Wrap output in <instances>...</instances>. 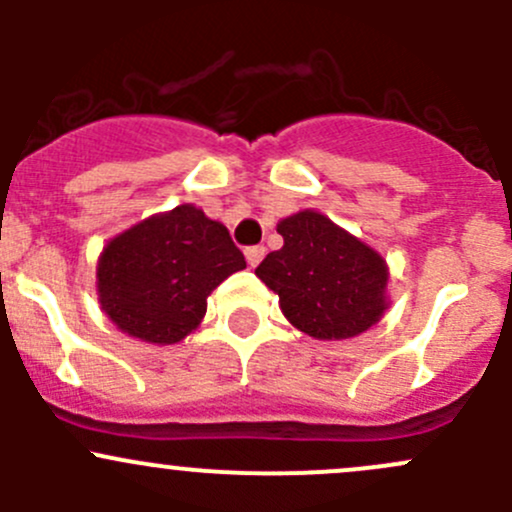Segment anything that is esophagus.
<instances>
[{
  "instance_id": "1",
  "label": "esophagus",
  "mask_w": 512,
  "mask_h": 512,
  "mask_svg": "<svg viewBox=\"0 0 512 512\" xmlns=\"http://www.w3.org/2000/svg\"><path fill=\"white\" fill-rule=\"evenodd\" d=\"M245 257H247V265L250 267H257L262 262V257H265V247L255 245V247H247L245 250Z\"/></svg>"
}]
</instances>
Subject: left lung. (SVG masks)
I'll return each mask as SVG.
<instances>
[{
	"instance_id": "left-lung-1",
	"label": "left lung",
	"mask_w": 512,
	"mask_h": 512,
	"mask_svg": "<svg viewBox=\"0 0 512 512\" xmlns=\"http://www.w3.org/2000/svg\"><path fill=\"white\" fill-rule=\"evenodd\" d=\"M277 232L285 245L255 275L280 294L292 327L314 339H352L379 322L389 307L379 252L314 210L289 215Z\"/></svg>"
}]
</instances>
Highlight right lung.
<instances>
[{
    "mask_svg": "<svg viewBox=\"0 0 512 512\" xmlns=\"http://www.w3.org/2000/svg\"><path fill=\"white\" fill-rule=\"evenodd\" d=\"M245 267V255L223 223L195 205H178L103 247L98 302L128 337L175 344L203 322L208 294Z\"/></svg>",
    "mask_w": 512,
    "mask_h": 512,
    "instance_id": "right-lung-1",
    "label": "right lung"
}]
</instances>
